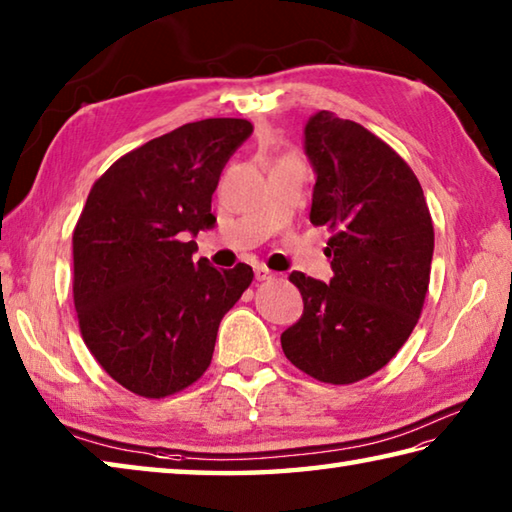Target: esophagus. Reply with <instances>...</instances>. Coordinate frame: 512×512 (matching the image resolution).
Returning a JSON list of instances; mask_svg holds the SVG:
<instances>
[{"mask_svg": "<svg viewBox=\"0 0 512 512\" xmlns=\"http://www.w3.org/2000/svg\"><path fill=\"white\" fill-rule=\"evenodd\" d=\"M255 280L257 282H271V280H275V273L268 271L266 266H255Z\"/></svg>", "mask_w": 512, "mask_h": 512, "instance_id": "34e87169", "label": "esophagus"}]
</instances>
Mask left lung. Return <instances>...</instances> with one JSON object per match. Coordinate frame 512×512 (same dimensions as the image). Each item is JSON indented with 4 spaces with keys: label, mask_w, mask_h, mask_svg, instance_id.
I'll return each instance as SVG.
<instances>
[{
    "label": "left lung",
    "mask_w": 512,
    "mask_h": 512,
    "mask_svg": "<svg viewBox=\"0 0 512 512\" xmlns=\"http://www.w3.org/2000/svg\"><path fill=\"white\" fill-rule=\"evenodd\" d=\"M315 172L311 224L331 230L329 284L293 271L304 313L282 333L304 374L349 385L383 369L421 315L434 253L423 188L392 147L353 120L318 111L304 127Z\"/></svg>",
    "instance_id": "obj_1"
}]
</instances>
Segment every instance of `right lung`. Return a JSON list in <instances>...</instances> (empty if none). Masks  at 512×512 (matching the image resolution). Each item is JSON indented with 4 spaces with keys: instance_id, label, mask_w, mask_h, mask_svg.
<instances>
[{
    "instance_id": "obj_1",
    "label": "right lung",
    "mask_w": 512,
    "mask_h": 512,
    "mask_svg": "<svg viewBox=\"0 0 512 512\" xmlns=\"http://www.w3.org/2000/svg\"><path fill=\"white\" fill-rule=\"evenodd\" d=\"M253 134L241 118H206L136 147L91 188L73 230V302L100 367L129 392L165 398L203 376L219 322L253 268L194 262L215 226L212 192Z\"/></svg>"
}]
</instances>
